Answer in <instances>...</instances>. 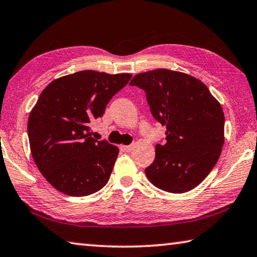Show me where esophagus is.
I'll return each mask as SVG.
<instances>
[{"label":"esophagus","mask_w":257,"mask_h":257,"mask_svg":"<svg viewBox=\"0 0 257 257\" xmlns=\"http://www.w3.org/2000/svg\"><path fill=\"white\" fill-rule=\"evenodd\" d=\"M134 149V145H127V146H121V150L123 152H132Z\"/></svg>","instance_id":"obj_1"}]
</instances>
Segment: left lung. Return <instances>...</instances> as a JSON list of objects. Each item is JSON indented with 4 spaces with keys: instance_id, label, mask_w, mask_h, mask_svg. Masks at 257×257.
Wrapping results in <instances>:
<instances>
[{
    "instance_id": "obj_1",
    "label": "left lung",
    "mask_w": 257,
    "mask_h": 257,
    "mask_svg": "<svg viewBox=\"0 0 257 257\" xmlns=\"http://www.w3.org/2000/svg\"><path fill=\"white\" fill-rule=\"evenodd\" d=\"M129 85L144 90L152 115L167 127L164 144H156L146 177L169 193L195 188L222 151L224 115L220 103L201 80L168 69L138 73Z\"/></svg>"
}]
</instances>
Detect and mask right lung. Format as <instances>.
Listing matches in <instances>:
<instances>
[{
	"mask_svg": "<svg viewBox=\"0 0 257 257\" xmlns=\"http://www.w3.org/2000/svg\"><path fill=\"white\" fill-rule=\"evenodd\" d=\"M130 78V73L78 71L42 92L29 114L28 138L38 170L56 190L81 197L107 184L119 150L90 137L89 125Z\"/></svg>",
	"mask_w": 257,
	"mask_h": 257,
	"instance_id": "1",
	"label": "right lung"
}]
</instances>
